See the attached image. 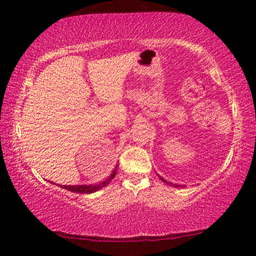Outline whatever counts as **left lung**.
Segmentation results:
<instances>
[{
	"label": "left lung",
	"mask_w": 256,
	"mask_h": 256,
	"mask_svg": "<svg viewBox=\"0 0 256 256\" xmlns=\"http://www.w3.org/2000/svg\"><path fill=\"white\" fill-rule=\"evenodd\" d=\"M158 176H159V175H158ZM159 178H160V180H162V182H164V183H167V184H168V185H170V186H174V188H180V185H177V184H172V183H168V182H166V180H164V178H162V176H159Z\"/></svg>",
	"instance_id": "left-lung-1"
}]
</instances>
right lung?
<instances>
[{"label":"right lung","instance_id":"obj_1","mask_svg":"<svg viewBox=\"0 0 256 256\" xmlns=\"http://www.w3.org/2000/svg\"><path fill=\"white\" fill-rule=\"evenodd\" d=\"M118 166L115 167V170H112L110 176L108 177L107 180H105L102 182V183H99V184H96V185H62V186H60V188H66V190H71V192H74V193L88 194V193L97 192L98 190L105 188V186H107L108 184L110 183L112 180L115 177L116 172H118Z\"/></svg>","mask_w":256,"mask_h":256}]
</instances>
